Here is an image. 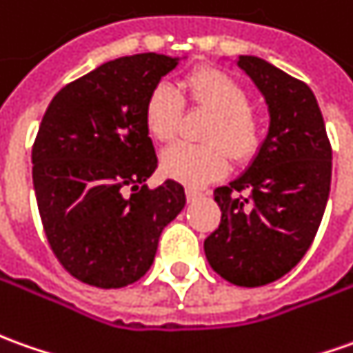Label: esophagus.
Returning <instances> with one entry per match:
<instances>
[{"label":"esophagus","mask_w":353,"mask_h":353,"mask_svg":"<svg viewBox=\"0 0 353 353\" xmlns=\"http://www.w3.org/2000/svg\"><path fill=\"white\" fill-rule=\"evenodd\" d=\"M185 195H187V199L191 201V199H196V196H201L203 193H201V189H196V187L187 185L185 187Z\"/></svg>","instance_id":"esophagus-1"}]
</instances>
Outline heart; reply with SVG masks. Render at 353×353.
Segmentation results:
<instances>
[{"instance_id": "obj_1", "label": "heart", "mask_w": 353, "mask_h": 353, "mask_svg": "<svg viewBox=\"0 0 353 353\" xmlns=\"http://www.w3.org/2000/svg\"><path fill=\"white\" fill-rule=\"evenodd\" d=\"M189 102L212 112L205 129L207 143H177L162 152L164 174L183 183L199 185L222 176L230 157L243 162L261 143V121L249 108V94L232 75L214 67H201L179 83ZM183 112L181 96L174 86L160 83L145 102V127L160 143L172 141Z\"/></svg>"}]
</instances>
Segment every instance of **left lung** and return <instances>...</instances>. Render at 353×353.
I'll return each instance as SVG.
<instances>
[{
	"label": "left lung",
	"mask_w": 353,
	"mask_h": 353,
	"mask_svg": "<svg viewBox=\"0 0 353 353\" xmlns=\"http://www.w3.org/2000/svg\"><path fill=\"white\" fill-rule=\"evenodd\" d=\"M237 67L265 96L270 125L245 172L214 189L222 220L205 239V255L224 280L257 288L288 274L317 236L332 148L305 83L255 56H239Z\"/></svg>",
	"instance_id": "obj_1"
}]
</instances>
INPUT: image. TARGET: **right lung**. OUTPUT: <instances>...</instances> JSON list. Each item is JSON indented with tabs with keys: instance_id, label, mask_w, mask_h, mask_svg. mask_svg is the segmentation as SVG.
Segmentation results:
<instances>
[{
	"instance_id": "add662e5",
	"label": "right lung",
	"mask_w": 353,
	"mask_h": 353,
	"mask_svg": "<svg viewBox=\"0 0 353 353\" xmlns=\"http://www.w3.org/2000/svg\"><path fill=\"white\" fill-rule=\"evenodd\" d=\"M179 57L137 54L106 61L63 86L32 146V183L50 247L77 280L123 288L150 268L162 230L185 207L174 179L145 181L158 166L145 102Z\"/></svg>"
}]
</instances>
